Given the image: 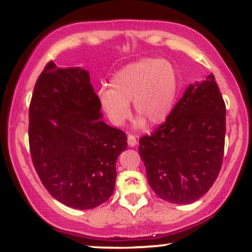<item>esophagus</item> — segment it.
Listing matches in <instances>:
<instances>
[{
	"mask_svg": "<svg viewBox=\"0 0 252 252\" xmlns=\"http://www.w3.org/2000/svg\"><path fill=\"white\" fill-rule=\"evenodd\" d=\"M128 144L130 147H135L136 144H137V138H136L135 135H128Z\"/></svg>",
	"mask_w": 252,
	"mask_h": 252,
	"instance_id": "esophagus-1",
	"label": "esophagus"
}]
</instances>
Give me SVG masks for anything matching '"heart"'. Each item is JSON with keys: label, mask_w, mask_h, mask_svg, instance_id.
I'll return each mask as SVG.
<instances>
[{"label": "heart", "mask_w": 252, "mask_h": 252, "mask_svg": "<svg viewBox=\"0 0 252 252\" xmlns=\"http://www.w3.org/2000/svg\"><path fill=\"white\" fill-rule=\"evenodd\" d=\"M111 86L98 91V99L109 121L122 126L130 117L129 103L138 118L136 126L144 121L150 126L162 123L172 111L178 96V74L166 60L146 58L124 66L111 78Z\"/></svg>", "instance_id": "heart-1"}]
</instances>
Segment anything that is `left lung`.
Returning <instances> with one entry per match:
<instances>
[{
	"label": "left lung",
	"instance_id": "1",
	"mask_svg": "<svg viewBox=\"0 0 252 252\" xmlns=\"http://www.w3.org/2000/svg\"><path fill=\"white\" fill-rule=\"evenodd\" d=\"M226 106L213 74L189 85L166 121L140 138L141 158L155 194L190 204L212 187L220 172Z\"/></svg>",
	"mask_w": 252,
	"mask_h": 252
}]
</instances>
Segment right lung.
Listing matches in <instances>:
<instances>
[{
    "label": "right lung",
    "instance_id": "add662e5",
    "mask_svg": "<svg viewBox=\"0 0 252 252\" xmlns=\"http://www.w3.org/2000/svg\"><path fill=\"white\" fill-rule=\"evenodd\" d=\"M89 72L45 66L30 104V150L45 189L66 206L90 210L112 195L126 132L100 120Z\"/></svg>",
    "mask_w": 252,
    "mask_h": 252
}]
</instances>
